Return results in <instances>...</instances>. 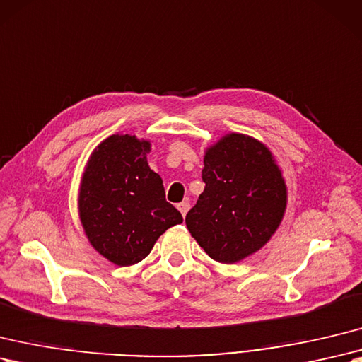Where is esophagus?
Segmentation results:
<instances>
[{"instance_id":"esophagus-1","label":"esophagus","mask_w":362,"mask_h":362,"mask_svg":"<svg viewBox=\"0 0 362 362\" xmlns=\"http://www.w3.org/2000/svg\"><path fill=\"white\" fill-rule=\"evenodd\" d=\"M189 202H182V204H179L177 205V208H179V211L182 213V216L185 217V216H187V213L189 211Z\"/></svg>"}]
</instances>
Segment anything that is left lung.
I'll return each mask as SVG.
<instances>
[{"label":"left lung","mask_w":362,"mask_h":362,"mask_svg":"<svg viewBox=\"0 0 362 362\" xmlns=\"http://www.w3.org/2000/svg\"><path fill=\"white\" fill-rule=\"evenodd\" d=\"M205 189L187 226L205 253L236 264L272 239L287 209V185L272 151L245 134L230 132L208 146Z\"/></svg>","instance_id":"obj_1"}]
</instances>
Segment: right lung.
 <instances>
[{"instance_id":"right-lung-1","label":"right lung","mask_w":362,"mask_h":362,"mask_svg":"<svg viewBox=\"0 0 362 362\" xmlns=\"http://www.w3.org/2000/svg\"><path fill=\"white\" fill-rule=\"evenodd\" d=\"M151 141L112 134L92 151L81 175L78 216L89 243L109 262L128 267L145 259L182 214L165 199L151 170Z\"/></svg>"}]
</instances>
